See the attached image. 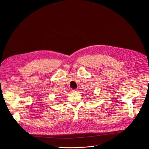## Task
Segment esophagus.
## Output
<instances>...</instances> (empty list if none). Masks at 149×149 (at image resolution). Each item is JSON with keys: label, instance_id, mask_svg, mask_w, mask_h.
<instances>
[{"label": "esophagus", "instance_id": "34e87169", "mask_svg": "<svg viewBox=\"0 0 149 149\" xmlns=\"http://www.w3.org/2000/svg\"><path fill=\"white\" fill-rule=\"evenodd\" d=\"M77 90V89H72V91L73 92H76Z\"/></svg>", "mask_w": 149, "mask_h": 149}]
</instances>
